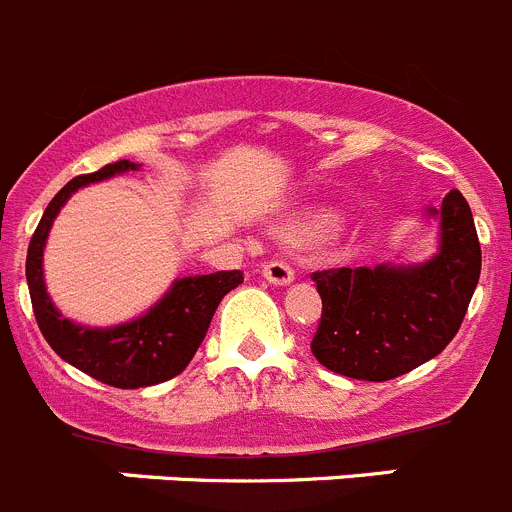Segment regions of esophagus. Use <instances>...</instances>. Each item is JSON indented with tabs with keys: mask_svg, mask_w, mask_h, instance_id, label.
<instances>
[{
	"mask_svg": "<svg viewBox=\"0 0 512 512\" xmlns=\"http://www.w3.org/2000/svg\"><path fill=\"white\" fill-rule=\"evenodd\" d=\"M261 274H264V279L269 281V284H274V287H287V284L294 281L292 266H287L284 261H266Z\"/></svg>",
	"mask_w": 512,
	"mask_h": 512,
	"instance_id": "obj_1",
	"label": "esophagus"
}]
</instances>
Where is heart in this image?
<instances>
[{
    "label": "heart",
    "instance_id": "heart-1",
    "mask_svg": "<svg viewBox=\"0 0 512 512\" xmlns=\"http://www.w3.org/2000/svg\"><path fill=\"white\" fill-rule=\"evenodd\" d=\"M337 225H340V220H337L335 215L325 213V210H317V213L302 215V218L294 223L292 231L304 238H325L337 231Z\"/></svg>",
    "mask_w": 512,
    "mask_h": 512
}]
</instances>
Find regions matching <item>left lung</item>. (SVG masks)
I'll return each mask as SVG.
<instances>
[{
  "label": "left lung",
  "instance_id": "left-lung-1",
  "mask_svg": "<svg viewBox=\"0 0 512 512\" xmlns=\"http://www.w3.org/2000/svg\"><path fill=\"white\" fill-rule=\"evenodd\" d=\"M419 215L437 223V251L429 259L312 276L322 297L312 353L332 373L391 381L437 358L457 335L482 266L472 210L452 190Z\"/></svg>",
  "mask_w": 512,
  "mask_h": 512
}]
</instances>
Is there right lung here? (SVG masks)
<instances>
[{"instance_id":"right-lung-1","label":"right lung","mask_w":512,"mask_h":512,"mask_svg":"<svg viewBox=\"0 0 512 512\" xmlns=\"http://www.w3.org/2000/svg\"><path fill=\"white\" fill-rule=\"evenodd\" d=\"M139 170L142 164L121 159V162L106 164L93 175L70 180L50 200L27 248V287H30L32 309H35L42 337L65 363L116 388L157 386L180 375L192 355L198 353L220 299L243 284L241 271L182 276L172 281L164 297L157 299L147 312L111 327L81 325L55 307L45 287L42 256H45V243H48L50 228L58 213L68 203L70 195L81 187Z\"/></svg>"}]
</instances>
